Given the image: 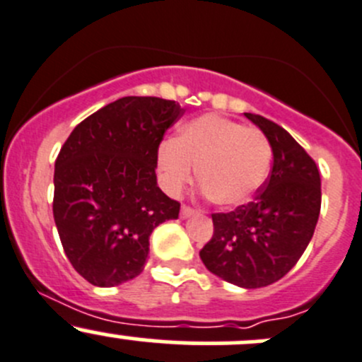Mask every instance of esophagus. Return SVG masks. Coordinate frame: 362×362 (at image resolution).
I'll use <instances>...</instances> for the list:
<instances>
[{
    "instance_id": "obj_1",
    "label": "esophagus",
    "mask_w": 362,
    "mask_h": 362,
    "mask_svg": "<svg viewBox=\"0 0 362 362\" xmlns=\"http://www.w3.org/2000/svg\"><path fill=\"white\" fill-rule=\"evenodd\" d=\"M194 214H198V210H194V208L187 206V204H184V206L180 208V215H182V217H184V218L191 217V215H194Z\"/></svg>"
}]
</instances>
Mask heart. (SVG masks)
<instances>
[{"instance_id": "1", "label": "heart", "mask_w": 362, "mask_h": 362, "mask_svg": "<svg viewBox=\"0 0 362 362\" xmlns=\"http://www.w3.org/2000/svg\"><path fill=\"white\" fill-rule=\"evenodd\" d=\"M269 164L272 145L261 129L214 113L185 124L177 140H166L159 148L168 191H180L199 166L204 192L221 206L249 202L264 184Z\"/></svg>"}]
</instances>
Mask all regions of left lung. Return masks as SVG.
<instances>
[{"mask_svg": "<svg viewBox=\"0 0 362 362\" xmlns=\"http://www.w3.org/2000/svg\"><path fill=\"white\" fill-rule=\"evenodd\" d=\"M273 151L269 177L254 202L229 214H211L214 236L199 257L214 275L245 289L276 282L303 255L320 214V173L315 160L284 127L245 113Z\"/></svg>", "mask_w": 362, "mask_h": 362, "instance_id": "left-lung-1", "label": "left lung"}]
</instances>
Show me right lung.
Wrapping results in <instances>:
<instances>
[{"mask_svg":"<svg viewBox=\"0 0 362 362\" xmlns=\"http://www.w3.org/2000/svg\"><path fill=\"white\" fill-rule=\"evenodd\" d=\"M184 108L154 96H126L83 119L54 170V221L78 275L113 287L144 272L148 236L178 218L180 203L158 187V151Z\"/></svg>","mask_w":362,"mask_h":362,"instance_id":"obj_1","label":"right lung"}]
</instances>
